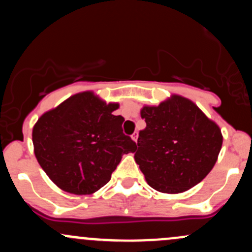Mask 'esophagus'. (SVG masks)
Listing matches in <instances>:
<instances>
[{"instance_id":"34e87169","label":"esophagus","mask_w":252,"mask_h":252,"mask_svg":"<svg viewBox=\"0 0 252 252\" xmlns=\"http://www.w3.org/2000/svg\"><path fill=\"white\" fill-rule=\"evenodd\" d=\"M131 139L135 141V142H137V139H139V131H135L134 134L131 135Z\"/></svg>"}]
</instances>
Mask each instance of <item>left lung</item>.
I'll list each match as a JSON object with an SVG mask.
<instances>
[{
    "label": "left lung",
    "mask_w": 252,
    "mask_h": 252,
    "mask_svg": "<svg viewBox=\"0 0 252 252\" xmlns=\"http://www.w3.org/2000/svg\"><path fill=\"white\" fill-rule=\"evenodd\" d=\"M135 161L146 181L160 192L191 189L218 160L222 135L215 122L189 99L172 95L158 106H143Z\"/></svg>",
    "instance_id": "1"
}]
</instances>
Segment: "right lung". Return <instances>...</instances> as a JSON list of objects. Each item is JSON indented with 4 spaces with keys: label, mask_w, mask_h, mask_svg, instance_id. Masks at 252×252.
Listing matches in <instances>:
<instances>
[{
    "label": "right lung",
    "mask_w": 252,
    "mask_h": 252,
    "mask_svg": "<svg viewBox=\"0 0 252 252\" xmlns=\"http://www.w3.org/2000/svg\"><path fill=\"white\" fill-rule=\"evenodd\" d=\"M118 106L93 92L77 93L34 124L35 158L57 187L75 195L98 191L122 156L135 152L136 143L122 130L124 118L112 115Z\"/></svg>",
    "instance_id": "right-lung-1"
}]
</instances>
